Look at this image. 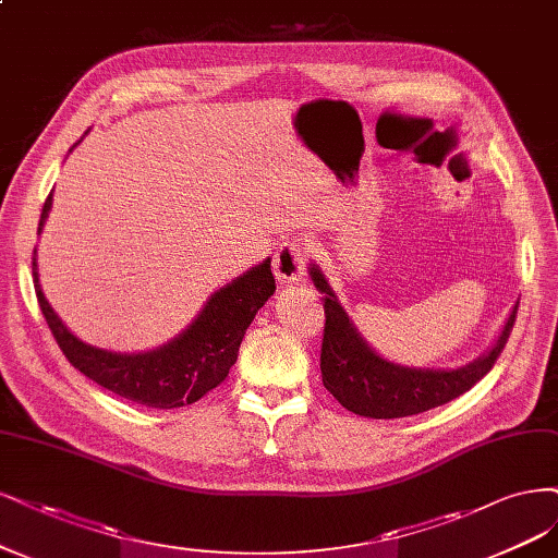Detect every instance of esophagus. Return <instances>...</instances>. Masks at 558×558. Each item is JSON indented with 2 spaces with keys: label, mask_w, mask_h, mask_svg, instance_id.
Wrapping results in <instances>:
<instances>
[{
  "label": "esophagus",
  "mask_w": 558,
  "mask_h": 558,
  "mask_svg": "<svg viewBox=\"0 0 558 558\" xmlns=\"http://www.w3.org/2000/svg\"><path fill=\"white\" fill-rule=\"evenodd\" d=\"M275 277L281 283H298L306 272V244L302 240L283 242L275 254Z\"/></svg>",
  "instance_id": "obj_1"
}]
</instances>
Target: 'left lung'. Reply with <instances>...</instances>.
<instances>
[{"label": "left lung", "mask_w": 558, "mask_h": 558, "mask_svg": "<svg viewBox=\"0 0 558 558\" xmlns=\"http://www.w3.org/2000/svg\"><path fill=\"white\" fill-rule=\"evenodd\" d=\"M314 286L323 293L325 328L320 345V374L323 386L355 415L392 420L425 413L429 409L469 392L475 383L487 376L496 357L506 349L512 332L517 306L506 320L501 337L489 349L487 355L477 357L462 369L434 372V369H409L399 367L376 355L364 339L357 335L355 325L345 316L343 306L337 302L332 288L325 281L318 267H312Z\"/></svg>", "instance_id": "left-lung-1"}]
</instances>
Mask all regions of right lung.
Listing matches in <instances>:
<instances>
[{
    "label": "right lung",
    "instance_id": "right-lung-1",
    "mask_svg": "<svg viewBox=\"0 0 558 558\" xmlns=\"http://www.w3.org/2000/svg\"><path fill=\"white\" fill-rule=\"evenodd\" d=\"M50 205L52 194L44 203L38 233ZM32 277L48 328L73 367L101 388L151 409H180L221 386L238 360L246 328L277 288L267 258L209 298L201 316L180 337L157 351L120 355L94 349L64 328L38 283L36 248L32 256Z\"/></svg>",
    "mask_w": 558,
    "mask_h": 558
}]
</instances>
